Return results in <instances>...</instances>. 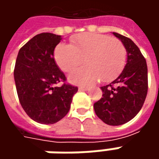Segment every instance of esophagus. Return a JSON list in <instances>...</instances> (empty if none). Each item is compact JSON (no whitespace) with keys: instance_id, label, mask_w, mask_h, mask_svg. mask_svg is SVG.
<instances>
[{"instance_id":"esophagus-1","label":"esophagus","mask_w":159,"mask_h":159,"mask_svg":"<svg viewBox=\"0 0 159 159\" xmlns=\"http://www.w3.org/2000/svg\"><path fill=\"white\" fill-rule=\"evenodd\" d=\"M79 89H80V90H88V89H89V88H88V87H80V88H79Z\"/></svg>"}]
</instances>
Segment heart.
I'll use <instances>...</instances> for the list:
<instances>
[{"label": "heart", "mask_w": 159, "mask_h": 159, "mask_svg": "<svg viewBox=\"0 0 159 159\" xmlns=\"http://www.w3.org/2000/svg\"><path fill=\"white\" fill-rule=\"evenodd\" d=\"M127 53L125 45L116 38L105 34H80L70 39V45L60 43L54 50L56 64L69 72L83 61L85 66L68 75L69 81L76 85H89L101 80L110 82L125 67Z\"/></svg>", "instance_id": "obj_1"}]
</instances>
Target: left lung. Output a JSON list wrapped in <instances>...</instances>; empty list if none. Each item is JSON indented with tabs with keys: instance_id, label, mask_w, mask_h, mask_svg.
I'll return each instance as SVG.
<instances>
[{
	"instance_id": "left-lung-1",
	"label": "left lung",
	"mask_w": 159,
	"mask_h": 159,
	"mask_svg": "<svg viewBox=\"0 0 159 159\" xmlns=\"http://www.w3.org/2000/svg\"><path fill=\"white\" fill-rule=\"evenodd\" d=\"M125 47L127 60L119 76L101 87L102 97L95 102V114L105 124L120 125L134 119L141 111L148 92L146 60L129 38L112 33Z\"/></svg>"
}]
</instances>
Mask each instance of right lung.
<instances>
[{
	"instance_id": "1",
	"label": "right lung",
	"mask_w": 159,
	"mask_h": 159,
	"mask_svg": "<svg viewBox=\"0 0 159 159\" xmlns=\"http://www.w3.org/2000/svg\"><path fill=\"white\" fill-rule=\"evenodd\" d=\"M61 35L42 33L22 47L14 70L16 88L24 111L40 124H54L68 113L77 87L66 80L54 59V50Z\"/></svg>"
}]
</instances>
